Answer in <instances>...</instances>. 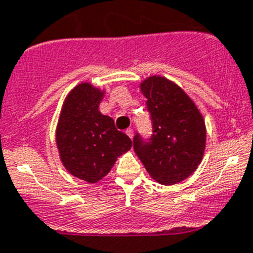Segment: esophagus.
Here are the masks:
<instances>
[{
	"label": "esophagus",
	"instance_id": "34e87169",
	"mask_svg": "<svg viewBox=\"0 0 253 253\" xmlns=\"http://www.w3.org/2000/svg\"><path fill=\"white\" fill-rule=\"evenodd\" d=\"M125 133H126V135H128L129 136V138H133V129H130V128H129V129H126V130H125Z\"/></svg>",
	"mask_w": 253,
	"mask_h": 253
}]
</instances>
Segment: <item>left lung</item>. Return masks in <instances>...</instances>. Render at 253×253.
Wrapping results in <instances>:
<instances>
[{
    "instance_id": "obj_1",
    "label": "left lung",
    "mask_w": 253,
    "mask_h": 253,
    "mask_svg": "<svg viewBox=\"0 0 253 253\" xmlns=\"http://www.w3.org/2000/svg\"><path fill=\"white\" fill-rule=\"evenodd\" d=\"M152 122V135L136 133L134 152L147 172L161 184L172 185L188 178L203 158L206 125L189 96L174 83L150 76L140 84Z\"/></svg>"
}]
</instances>
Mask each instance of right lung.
I'll return each instance as SVG.
<instances>
[{
	"label": "right lung",
	"mask_w": 253,
	"mask_h": 253,
	"mask_svg": "<svg viewBox=\"0 0 253 253\" xmlns=\"http://www.w3.org/2000/svg\"><path fill=\"white\" fill-rule=\"evenodd\" d=\"M103 95L87 83L74 87L65 100L56 129L62 164L87 183L105 177L118 157L131 148L130 138L99 111Z\"/></svg>",
	"instance_id": "1"
}]
</instances>
